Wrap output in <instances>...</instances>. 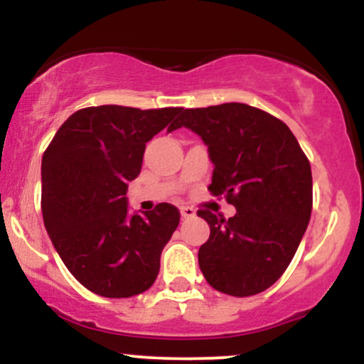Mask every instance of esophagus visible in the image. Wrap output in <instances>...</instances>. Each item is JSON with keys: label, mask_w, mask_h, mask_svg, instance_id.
Segmentation results:
<instances>
[{"label": "esophagus", "mask_w": 364, "mask_h": 364, "mask_svg": "<svg viewBox=\"0 0 364 364\" xmlns=\"http://www.w3.org/2000/svg\"><path fill=\"white\" fill-rule=\"evenodd\" d=\"M179 212H181L183 219H191V217H195V214H196L191 207H181V210Z\"/></svg>", "instance_id": "obj_1"}]
</instances>
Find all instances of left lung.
I'll return each mask as SVG.
<instances>
[{
    "label": "left lung",
    "mask_w": 364,
    "mask_h": 364,
    "mask_svg": "<svg viewBox=\"0 0 364 364\" xmlns=\"http://www.w3.org/2000/svg\"><path fill=\"white\" fill-rule=\"evenodd\" d=\"M181 127L208 147V190L236 207L228 220L196 212L210 225L200 270L224 294H258L284 274L310 223V162L286 123L248 104L185 109L174 129Z\"/></svg>",
    "instance_id": "8db88e82"
}]
</instances>
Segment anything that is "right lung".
<instances>
[{
  "instance_id": "right-lung-1",
  "label": "right lung",
  "mask_w": 364,
  "mask_h": 364,
  "mask_svg": "<svg viewBox=\"0 0 364 364\" xmlns=\"http://www.w3.org/2000/svg\"><path fill=\"white\" fill-rule=\"evenodd\" d=\"M183 107H85L56 132L43 156L46 231L66 269L104 298H132L157 279L161 253L179 224L178 208L128 207V183L140 174L145 144L174 129Z\"/></svg>"
}]
</instances>
